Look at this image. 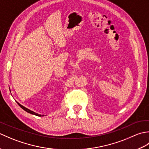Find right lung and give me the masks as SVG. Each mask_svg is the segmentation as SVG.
Returning <instances> with one entry per match:
<instances>
[{
    "mask_svg": "<svg viewBox=\"0 0 149 149\" xmlns=\"http://www.w3.org/2000/svg\"><path fill=\"white\" fill-rule=\"evenodd\" d=\"M18 103V104L19 106H20L22 109H24L25 111H27V112H28V113H31V114H33V115H36V116H43V115H39V114H38V113H34V112H33V111H31V110H29V109H27V108H26V107H24L23 106H22L21 104H19L18 102H17Z\"/></svg>",
    "mask_w": 149,
    "mask_h": 149,
    "instance_id": "right-lung-1",
    "label": "right lung"
}]
</instances>
